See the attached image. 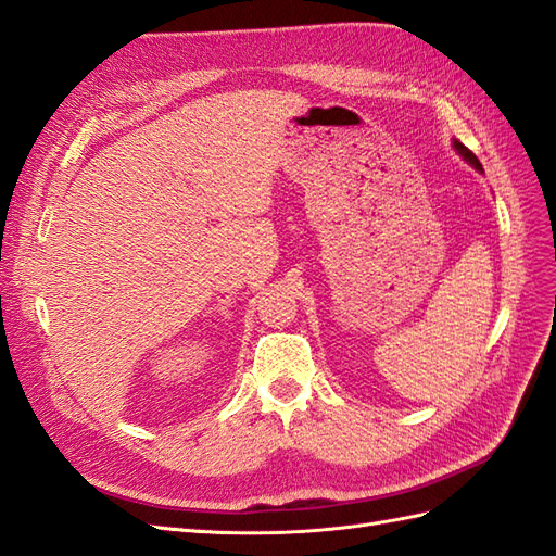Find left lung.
<instances>
[{"instance_id":"8db88e82","label":"left lung","mask_w":556,"mask_h":556,"mask_svg":"<svg viewBox=\"0 0 556 556\" xmlns=\"http://www.w3.org/2000/svg\"><path fill=\"white\" fill-rule=\"evenodd\" d=\"M454 149H456V153H458V155L464 157V161H466L468 165H472V167L478 169V172H484V169H482V163L478 161V155H475L470 149H466L458 139H454Z\"/></svg>"}]
</instances>
